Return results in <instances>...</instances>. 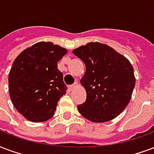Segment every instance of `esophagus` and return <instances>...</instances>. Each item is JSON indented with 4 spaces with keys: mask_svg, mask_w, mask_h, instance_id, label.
Here are the masks:
<instances>
[{
    "mask_svg": "<svg viewBox=\"0 0 154 154\" xmlns=\"http://www.w3.org/2000/svg\"><path fill=\"white\" fill-rule=\"evenodd\" d=\"M78 87H79L78 83H75V84H72V85L69 86V90H70V92H71V91H73V90H75V88H77Z\"/></svg>",
    "mask_w": 154,
    "mask_h": 154,
    "instance_id": "obj_1",
    "label": "esophagus"
}]
</instances>
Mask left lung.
Returning a JSON list of instances; mask_svg holds the SVG:
<instances>
[{
    "mask_svg": "<svg viewBox=\"0 0 154 154\" xmlns=\"http://www.w3.org/2000/svg\"><path fill=\"white\" fill-rule=\"evenodd\" d=\"M84 62L86 71L80 84L87 98L78 111L93 122L115 119L129 103L136 78L129 60L110 46L90 42L72 51Z\"/></svg>",
    "mask_w": 154,
    "mask_h": 154,
    "instance_id": "8db88e82",
    "label": "left lung"
}]
</instances>
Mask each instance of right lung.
Listing matches in <instances>:
<instances>
[{"mask_svg": "<svg viewBox=\"0 0 154 154\" xmlns=\"http://www.w3.org/2000/svg\"><path fill=\"white\" fill-rule=\"evenodd\" d=\"M66 53L54 43L40 41L24 49L13 62L8 78L10 99L29 121L45 122L54 115L67 89L57 69V62Z\"/></svg>", "mask_w": 154, "mask_h": 154, "instance_id": "right-lung-1", "label": "right lung"}]
</instances>
